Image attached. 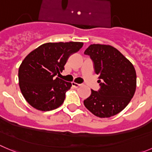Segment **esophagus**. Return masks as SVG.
Returning a JSON list of instances; mask_svg holds the SVG:
<instances>
[{
    "instance_id": "esophagus-1",
    "label": "esophagus",
    "mask_w": 152,
    "mask_h": 152,
    "mask_svg": "<svg viewBox=\"0 0 152 152\" xmlns=\"http://www.w3.org/2000/svg\"><path fill=\"white\" fill-rule=\"evenodd\" d=\"M72 86H74V87H75V88L79 87V86H81V85H82V84H80V83H75V82H72Z\"/></svg>"
}]
</instances>
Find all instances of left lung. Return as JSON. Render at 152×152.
<instances>
[{"label":"left lung","mask_w":152,"mask_h":152,"mask_svg":"<svg viewBox=\"0 0 152 152\" xmlns=\"http://www.w3.org/2000/svg\"><path fill=\"white\" fill-rule=\"evenodd\" d=\"M99 75V91H92L83 101L95 115L109 118L126 107L135 93L137 75L132 63L116 48L108 45H90L84 51Z\"/></svg>","instance_id":"1"}]
</instances>
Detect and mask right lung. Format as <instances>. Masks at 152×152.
<instances>
[{
  "label": "right lung",
  "instance_id": "1",
  "mask_svg": "<svg viewBox=\"0 0 152 152\" xmlns=\"http://www.w3.org/2000/svg\"><path fill=\"white\" fill-rule=\"evenodd\" d=\"M83 45L78 42L45 43L24 58L18 69V80L29 104L41 111L61 106L72 83L55 76L63 72L70 55Z\"/></svg>",
  "mask_w": 152,
  "mask_h": 152
}]
</instances>
